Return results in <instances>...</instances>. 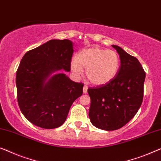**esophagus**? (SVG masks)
I'll return each instance as SVG.
<instances>
[{
    "label": "esophagus",
    "mask_w": 161,
    "mask_h": 161,
    "mask_svg": "<svg viewBox=\"0 0 161 161\" xmlns=\"http://www.w3.org/2000/svg\"><path fill=\"white\" fill-rule=\"evenodd\" d=\"M87 89H88V87H87V85L84 86V87H83V93H84V94H86V93L87 92Z\"/></svg>",
    "instance_id": "34e87169"
}]
</instances>
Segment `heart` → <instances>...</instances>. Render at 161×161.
Returning a JSON list of instances; mask_svg holds the SVG:
<instances>
[{
  "instance_id": "1",
  "label": "heart",
  "mask_w": 161,
  "mask_h": 161,
  "mask_svg": "<svg viewBox=\"0 0 161 161\" xmlns=\"http://www.w3.org/2000/svg\"><path fill=\"white\" fill-rule=\"evenodd\" d=\"M120 67L119 55L114 50H106L100 47L82 50L76 59L71 63V70L76 77L83 74L86 69V76L91 84L102 86L111 81L118 73Z\"/></svg>"
}]
</instances>
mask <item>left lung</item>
I'll list each match as a JSON object with an SVG mask.
<instances>
[{"mask_svg":"<svg viewBox=\"0 0 161 161\" xmlns=\"http://www.w3.org/2000/svg\"><path fill=\"white\" fill-rule=\"evenodd\" d=\"M121 66L108 84L88 88L91 99L89 117L97 128L116 130L135 116L142 105L145 72L136 58L117 45Z\"/></svg>","mask_w":161,"mask_h":161,"instance_id":"1","label":"left lung"}]
</instances>
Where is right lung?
<instances>
[{"label":"right lung","mask_w":161,"mask_h":161,"mask_svg":"<svg viewBox=\"0 0 161 161\" xmlns=\"http://www.w3.org/2000/svg\"><path fill=\"white\" fill-rule=\"evenodd\" d=\"M73 43L51 40L26 53L16 71L17 101L22 114L43 129L65 122L74 100L83 93L84 84L71 81L56 71L71 70Z\"/></svg>","instance_id":"right-lung-1"}]
</instances>
